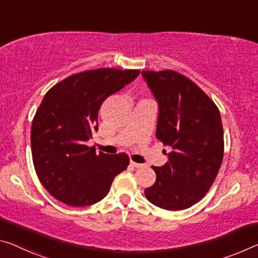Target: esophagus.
<instances>
[{
  "instance_id": "1",
  "label": "esophagus",
  "mask_w": 258,
  "mask_h": 258,
  "mask_svg": "<svg viewBox=\"0 0 258 258\" xmlns=\"http://www.w3.org/2000/svg\"><path fill=\"white\" fill-rule=\"evenodd\" d=\"M131 165L134 166V167H137V169H140V167L144 166V164H140V163H136V162H133V161H131Z\"/></svg>"
}]
</instances>
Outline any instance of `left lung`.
Masks as SVG:
<instances>
[{
    "instance_id": "obj_1",
    "label": "left lung",
    "mask_w": 258,
    "mask_h": 258,
    "mask_svg": "<svg viewBox=\"0 0 258 258\" xmlns=\"http://www.w3.org/2000/svg\"><path fill=\"white\" fill-rule=\"evenodd\" d=\"M158 104L156 138L172 148L156 181L145 194L156 207L183 210L214 183L224 155V133L216 104L198 85L175 71H142Z\"/></svg>"
}]
</instances>
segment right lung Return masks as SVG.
Returning <instances> with one entry per match:
<instances>
[{"label":"right lung","instance_id":"obj_1","mask_svg":"<svg viewBox=\"0 0 258 258\" xmlns=\"http://www.w3.org/2000/svg\"><path fill=\"white\" fill-rule=\"evenodd\" d=\"M140 75L139 70L96 69L77 73L49 89L31 128L32 157L43 187L71 207H86L109 193L127 169L126 154H96L86 145L97 132L104 100Z\"/></svg>","mask_w":258,"mask_h":258}]
</instances>
